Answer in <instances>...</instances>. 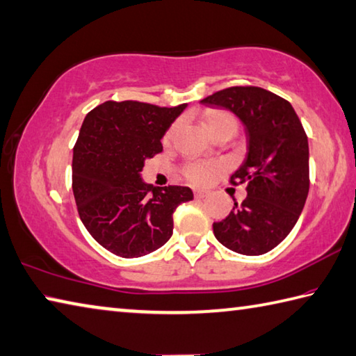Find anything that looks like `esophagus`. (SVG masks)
Returning <instances> with one entry per match:
<instances>
[{
	"label": "esophagus",
	"instance_id": "34e87169",
	"mask_svg": "<svg viewBox=\"0 0 356 356\" xmlns=\"http://www.w3.org/2000/svg\"><path fill=\"white\" fill-rule=\"evenodd\" d=\"M207 196H209V193L204 191V190H196V191H195V197H196V199H204V197H207Z\"/></svg>",
	"mask_w": 356,
	"mask_h": 356
}]
</instances>
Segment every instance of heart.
Listing matches in <instances>:
<instances>
[{"label":"heart","instance_id":"b5f03b06","mask_svg":"<svg viewBox=\"0 0 356 356\" xmlns=\"http://www.w3.org/2000/svg\"><path fill=\"white\" fill-rule=\"evenodd\" d=\"M207 126H209L210 132L215 135L221 134L224 131H236V120L235 116L229 113V112H222V111H216V112H210L205 116ZM179 129V122L172 124L170 127V131L165 135V141H171L174 138ZM216 172V165L215 163H209V161H190L186 163L184 168V176L190 180L191 184L195 185H205L209 184L213 179Z\"/></svg>","mask_w":356,"mask_h":356}]
</instances>
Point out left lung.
<instances>
[{"label": "left lung", "instance_id": "obj_1", "mask_svg": "<svg viewBox=\"0 0 356 356\" xmlns=\"http://www.w3.org/2000/svg\"><path fill=\"white\" fill-rule=\"evenodd\" d=\"M200 104L227 108L244 124L248 156L230 182L248 184V197L213 224L225 248L261 255L279 245L297 222L309 190L308 138L286 99L260 87H230Z\"/></svg>", "mask_w": 356, "mask_h": 356}]
</instances>
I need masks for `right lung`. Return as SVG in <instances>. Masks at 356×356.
<instances>
[{
	"label": "right lung",
	"instance_id": "right-lung-1",
	"mask_svg": "<svg viewBox=\"0 0 356 356\" xmlns=\"http://www.w3.org/2000/svg\"><path fill=\"white\" fill-rule=\"evenodd\" d=\"M186 104L159 107L106 101L88 112L73 149V193L81 221L102 248L122 258L157 250L172 235V213L193 199L188 186L143 182L146 159Z\"/></svg>",
	"mask_w": 356,
	"mask_h": 356
}]
</instances>
